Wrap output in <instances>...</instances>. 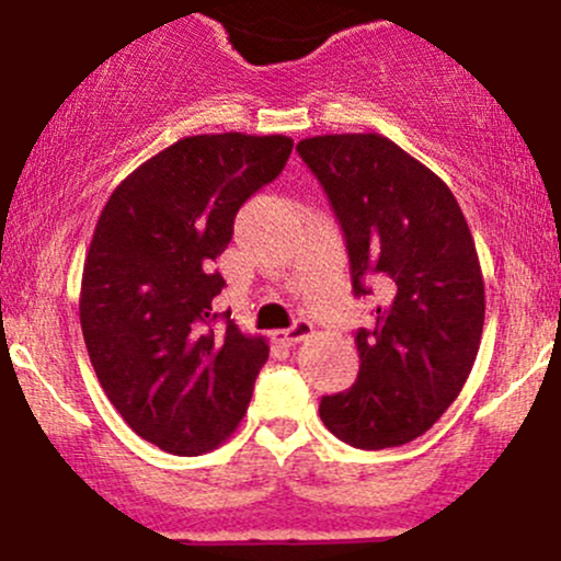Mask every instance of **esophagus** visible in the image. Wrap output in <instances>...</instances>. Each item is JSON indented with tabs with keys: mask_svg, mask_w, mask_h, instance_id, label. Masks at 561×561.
<instances>
[{
	"mask_svg": "<svg viewBox=\"0 0 561 561\" xmlns=\"http://www.w3.org/2000/svg\"><path fill=\"white\" fill-rule=\"evenodd\" d=\"M314 333V325L310 323V320H297V323L291 325V329H283V331H275L273 339L278 344H297V342H305V339H310Z\"/></svg>",
	"mask_w": 561,
	"mask_h": 561,
	"instance_id": "34e87169",
	"label": "esophagus"
}]
</instances>
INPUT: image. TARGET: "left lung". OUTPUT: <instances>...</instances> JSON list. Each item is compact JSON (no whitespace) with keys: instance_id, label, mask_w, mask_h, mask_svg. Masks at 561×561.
<instances>
[{"instance_id":"1","label":"left lung","mask_w":561,"mask_h":561,"mask_svg":"<svg viewBox=\"0 0 561 561\" xmlns=\"http://www.w3.org/2000/svg\"><path fill=\"white\" fill-rule=\"evenodd\" d=\"M342 222L352 291L381 297L357 331L360 374L320 400L342 443L398 448L432 430L467 383L480 350L484 280L474 238L450 187L376 131L297 145Z\"/></svg>"}]
</instances>
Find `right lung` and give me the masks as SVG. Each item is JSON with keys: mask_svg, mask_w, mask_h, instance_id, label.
Instances as JSON below:
<instances>
[{"mask_svg": "<svg viewBox=\"0 0 561 561\" xmlns=\"http://www.w3.org/2000/svg\"><path fill=\"white\" fill-rule=\"evenodd\" d=\"M286 135L182 137L118 182L94 225L79 320L100 387L122 419L174 456L222 445L247 416L270 347L211 301L243 201L291 156Z\"/></svg>", "mask_w": 561, "mask_h": 561, "instance_id": "obj_1", "label": "right lung"}]
</instances>
